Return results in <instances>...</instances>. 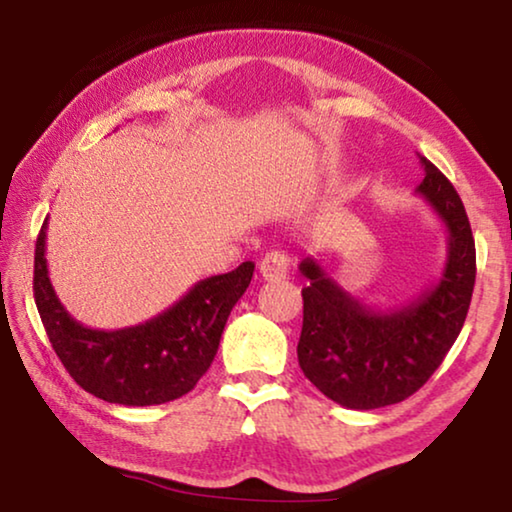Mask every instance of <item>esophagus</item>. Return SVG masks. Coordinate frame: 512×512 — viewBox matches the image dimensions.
I'll use <instances>...</instances> for the list:
<instances>
[{
	"mask_svg": "<svg viewBox=\"0 0 512 512\" xmlns=\"http://www.w3.org/2000/svg\"><path fill=\"white\" fill-rule=\"evenodd\" d=\"M258 270H261V277L268 279V282H279V279H286L289 275V256L284 251H268L258 263Z\"/></svg>",
	"mask_w": 512,
	"mask_h": 512,
	"instance_id": "esophagus-1",
	"label": "esophagus"
}]
</instances>
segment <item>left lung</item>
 <instances>
[{"label":"left lung","mask_w":512,"mask_h":512,"mask_svg":"<svg viewBox=\"0 0 512 512\" xmlns=\"http://www.w3.org/2000/svg\"><path fill=\"white\" fill-rule=\"evenodd\" d=\"M422 184L415 188L447 228V261L438 284L391 310H373L324 268L305 258L300 272L303 331L298 363L321 394L349 410L401 403L424 387L464 326L475 284V242L464 202L431 160L419 156Z\"/></svg>","instance_id":"1"}]
</instances>
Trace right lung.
<instances>
[{"mask_svg": "<svg viewBox=\"0 0 512 512\" xmlns=\"http://www.w3.org/2000/svg\"><path fill=\"white\" fill-rule=\"evenodd\" d=\"M46 221L34 249V300L48 340L74 382L118 405H160L188 394L212 366L223 326L247 291L254 263L202 279L170 310L144 324L97 331L79 324L55 296L44 256Z\"/></svg>", "mask_w": 512, "mask_h": 512, "instance_id": "add662e5", "label": "right lung"}]
</instances>
